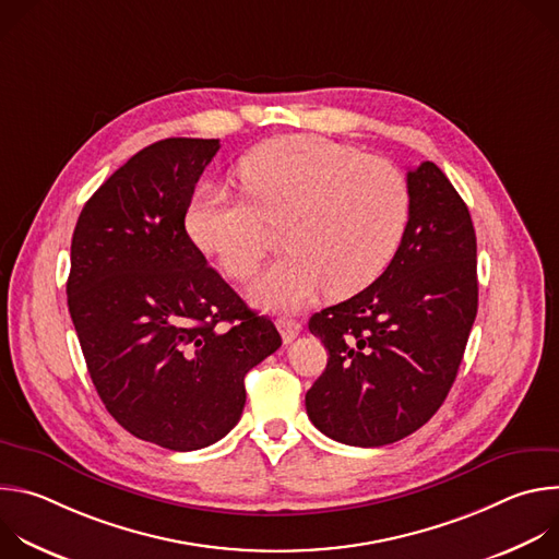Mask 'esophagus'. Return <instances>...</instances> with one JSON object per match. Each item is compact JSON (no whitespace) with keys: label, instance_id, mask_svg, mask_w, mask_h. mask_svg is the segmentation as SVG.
I'll return each instance as SVG.
<instances>
[{"label":"esophagus","instance_id":"obj_1","mask_svg":"<svg viewBox=\"0 0 559 559\" xmlns=\"http://www.w3.org/2000/svg\"><path fill=\"white\" fill-rule=\"evenodd\" d=\"M278 332H281V336H283V343H292L298 334H300V323H296V321H292V318H278Z\"/></svg>","mask_w":559,"mask_h":559}]
</instances>
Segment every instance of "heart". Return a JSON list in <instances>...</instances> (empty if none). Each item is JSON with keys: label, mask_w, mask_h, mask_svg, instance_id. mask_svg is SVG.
<instances>
[{"label": "heart", "mask_w": 559, "mask_h": 559, "mask_svg": "<svg viewBox=\"0 0 559 559\" xmlns=\"http://www.w3.org/2000/svg\"><path fill=\"white\" fill-rule=\"evenodd\" d=\"M248 199L201 186L186 210L192 243L236 278H250L267 225H283L285 257L250 287L270 311H296L321 296L347 298L393 261L412 214L405 175L384 158L323 136H281L238 164Z\"/></svg>", "instance_id": "obj_1"}]
</instances>
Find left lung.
<instances>
[{
    "label": "left lung",
    "mask_w": 559,
    "mask_h": 559,
    "mask_svg": "<svg viewBox=\"0 0 559 559\" xmlns=\"http://www.w3.org/2000/svg\"><path fill=\"white\" fill-rule=\"evenodd\" d=\"M412 214L389 267L309 318L330 352L305 395L318 431L352 447L407 438L440 409L477 313L475 229L444 173H407Z\"/></svg>",
    "instance_id": "obj_1"
}]
</instances>
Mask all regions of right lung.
Segmentation results:
<instances>
[{
    "label": "right lung",
    "mask_w": 559,
    "mask_h": 559,
    "mask_svg": "<svg viewBox=\"0 0 559 559\" xmlns=\"http://www.w3.org/2000/svg\"><path fill=\"white\" fill-rule=\"evenodd\" d=\"M218 139L173 136L128 162L79 214L68 309L108 414L173 451L214 444L241 420L246 373L281 347L186 231Z\"/></svg>",
    "instance_id": "obj_1"
}]
</instances>
